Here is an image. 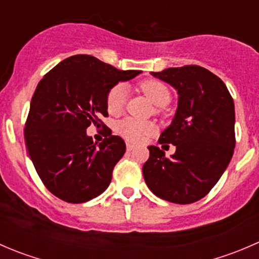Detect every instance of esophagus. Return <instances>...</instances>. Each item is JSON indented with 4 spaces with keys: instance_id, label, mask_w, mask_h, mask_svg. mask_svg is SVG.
Returning <instances> with one entry per match:
<instances>
[{
    "instance_id": "34e87169",
    "label": "esophagus",
    "mask_w": 259,
    "mask_h": 259,
    "mask_svg": "<svg viewBox=\"0 0 259 259\" xmlns=\"http://www.w3.org/2000/svg\"><path fill=\"white\" fill-rule=\"evenodd\" d=\"M135 149V145H133L132 143H126V150L127 151H132V150H134Z\"/></svg>"
}]
</instances>
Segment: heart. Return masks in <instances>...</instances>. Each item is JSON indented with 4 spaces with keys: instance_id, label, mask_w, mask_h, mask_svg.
<instances>
[{
    "instance_id": "obj_1",
    "label": "heart",
    "mask_w": 259,
    "mask_h": 259,
    "mask_svg": "<svg viewBox=\"0 0 259 259\" xmlns=\"http://www.w3.org/2000/svg\"><path fill=\"white\" fill-rule=\"evenodd\" d=\"M139 89L149 98L154 105L163 108L170 103V91L168 86L159 80H145L139 85ZM126 104V89L121 83L113 86L109 90L106 98V108L113 115H117L122 111ZM154 125L149 121L127 117L117 124V133L127 142L138 143L143 140L146 135H150L154 132Z\"/></svg>"
}]
</instances>
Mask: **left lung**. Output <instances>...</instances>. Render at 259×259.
I'll use <instances>...</instances> for the list:
<instances>
[{
  "mask_svg": "<svg viewBox=\"0 0 259 259\" xmlns=\"http://www.w3.org/2000/svg\"><path fill=\"white\" fill-rule=\"evenodd\" d=\"M151 75L178 90L176 116L159 138V144H173L177 150L166 158L160 148L148 146L143 176L156 197L190 204L210 192L233 155V98L223 81L198 65L169 67Z\"/></svg>",
  "mask_w": 259,
  "mask_h": 259,
  "instance_id": "left-lung-1",
  "label": "left lung"
}]
</instances>
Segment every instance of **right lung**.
I'll list each match as a JSON object with an SVG mask.
<instances>
[{"instance_id":"obj_1","label":"right lung","mask_w":259,"mask_h":259,"mask_svg":"<svg viewBox=\"0 0 259 259\" xmlns=\"http://www.w3.org/2000/svg\"><path fill=\"white\" fill-rule=\"evenodd\" d=\"M117 70L90 55H75L38 82L25 124L28 155L44 185L61 200L83 203L109 187L125 143L107 126L98 146L85 135L91 123L108 116V93L119 81L139 75Z\"/></svg>"}]
</instances>
